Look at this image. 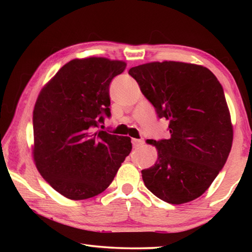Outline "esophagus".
Listing matches in <instances>:
<instances>
[{
	"mask_svg": "<svg viewBox=\"0 0 252 252\" xmlns=\"http://www.w3.org/2000/svg\"><path fill=\"white\" fill-rule=\"evenodd\" d=\"M143 143H144V141L141 139H132V146H133V148L141 147Z\"/></svg>",
	"mask_w": 252,
	"mask_h": 252,
	"instance_id": "1",
	"label": "esophagus"
}]
</instances>
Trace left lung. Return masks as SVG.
<instances>
[{"mask_svg":"<svg viewBox=\"0 0 252 252\" xmlns=\"http://www.w3.org/2000/svg\"><path fill=\"white\" fill-rule=\"evenodd\" d=\"M170 138L150 140L158 160L141 171L146 187L163 201L181 204L199 198L223 168L233 130L223 89L202 65L163 61L129 70Z\"/></svg>","mask_w":252,"mask_h":252,"instance_id":"left-lung-1","label":"left lung"}]
</instances>
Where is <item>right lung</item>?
<instances>
[{
  "mask_svg": "<svg viewBox=\"0 0 252 252\" xmlns=\"http://www.w3.org/2000/svg\"><path fill=\"white\" fill-rule=\"evenodd\" d=\"M126 66L105 58L72 60L37 96L34 162L44 180L67 199L103 192L131 152L129 136L92 132L111 116L109 85Z\"/></svg>",
  "mask_w": 252,
  "mask_h": 252,
  "instance_id": "obj_1",
  "label": "right lung"
}]
</instances>
